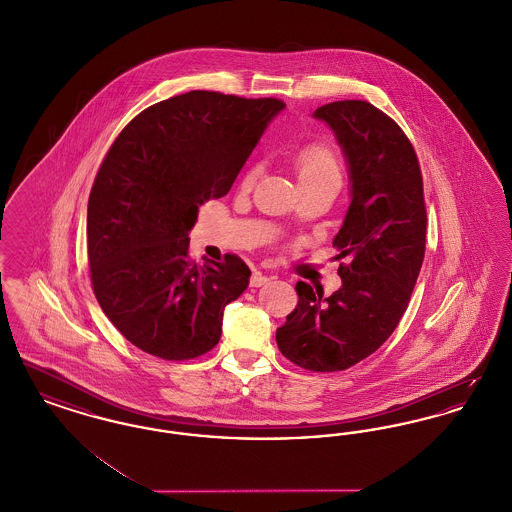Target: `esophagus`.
<instances>
[{
    "instance_id": "34e87169",
    "label": "esophagus",
    "mask_w": 512,
    "mask_h": 512,
    "mask_svg": "<svg viewBox=\"0 0 512 512\" xmlns=\"http://www.w3.org/2000/svg\"><path fill=\"white\" fill-rule=\"evenodd\" d=\"M268 282V276H265L263 272H259V270H255L253 272V276H251V280H249V284L253 286V288H259V286H265Z\"/></svg>"
}]
</instances>
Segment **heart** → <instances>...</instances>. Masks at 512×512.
Returning <instances> with one entry per match:
<instances>
[{
    "mask_svg": "<svg viewBox=\"0 0 512 512\" xmlns=\"http://www.w3.org/2000/svg\"><path fill=\"white\" fill-rule=\"evenodd\" d=\"M292 163L301 188L309 184H320V182H330L340 186L343 180L341 155L336 146L326 138H318L299 147L292 157ZM257 176H259V167L257 165L249 167L244 174L242 184L251 186L257 180Z\"/></svg>",
    "mask_w": 512,
    "mask_h": 512,
    "instance_id": "obj_1",
    "label": "heart"
}]
</instances>
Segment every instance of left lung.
Wrapping results in <instances>:
<instances>
[{"instance_id": "8db88e82", "label": "left lung", "mask_w": 512, "mask_h": 512, "mask_svg": "<svg viewBox=\"0 0 512 512\" xmlns=\"http://www.w3.org/2000/svg\"><path fill=\"white\" fill-rule=\"evenodd\" d=\"M315 117L338 136L351 172V205L334 247L341 288L324 297L297 282L299 301L276 330L293 365L336 372L372 355L409 307L426 249L422 172L411 140L363 99L318 107Z\"/></svg>"}]
</instances>
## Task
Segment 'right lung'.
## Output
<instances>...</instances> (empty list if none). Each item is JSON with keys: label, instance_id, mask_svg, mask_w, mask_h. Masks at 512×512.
I'll use <instances>...</instances> for the list:
<instances>
[{"label": "right lung", "instance_id": "right-lung-1", "mask_svg": "<svg viewBox=\"0 0 512 512\" xmlns=\"http://www.w3.org/2000/svg\"><path fill=\"white\" fill-rule=\"evenodd\" d=\"M284 107L194 90L144 109L109 147L88 199V261L99 307L132 345L190 361L219 343L251 270L234 253L197 265L188 232Z\"/></svg>", "mask_w": 512, "mask_h": 512}]
</instances>
